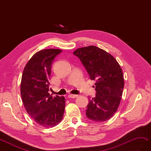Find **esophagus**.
<instances>
[{
	"label": "esophagus",
	"instance_id": "esophagus-1",
	"mask_svg": "<svg viewBox=\"0 0 151 151\" xmlns=\"http://www.w3.org/2000/svg\"><path fill=\"white\" fill-rule=\"evenodd\" d=\"M77 96H78V95H76V94H68V98H72V99H74V98H76Z\"/></svg>",
	"mask_w": 151,
	"mask_h": 151
}]
</instances>
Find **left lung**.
Listing matches in <instances>:
<instances>
[{"label":"left lung","mask_w":151,"mask_h":151,"mask_svg":"<svg viewBox=\"0 0 151 151\" xmlns=\"http://www.w3.org/2000/svg\"><path fill=\"white\" fill-rule=\"evenodd\" d=\"M73 54L81 61L90 79L95 80L96 96L89 100L87 117L98 122L108 120L118 109L124 87L120 65L111 55L94 45L77 49Z\"/></svg>","instance_id":"8db88e82"}]
</instances>
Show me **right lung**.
I'll return each instance as SVG.
<instances>
[{
    "mask_svg": "<svg viewBox=\"0 0 151 151\" xmlns=\"http://www.w3.org/2000/svg\"><path fill=\"white\" fill-rule=\"evenodd\" d=\"M62 50L46 49L36 52L23 71L20 93L27 113L39 125L52 127L62 120L65 98L48 93L52 63Z\"/></svg>",
    "mask_w": 151,
    "mask_h": 151,
    "instance_id": "add662e5",
    "label": "right lung"
}]
</instances>
